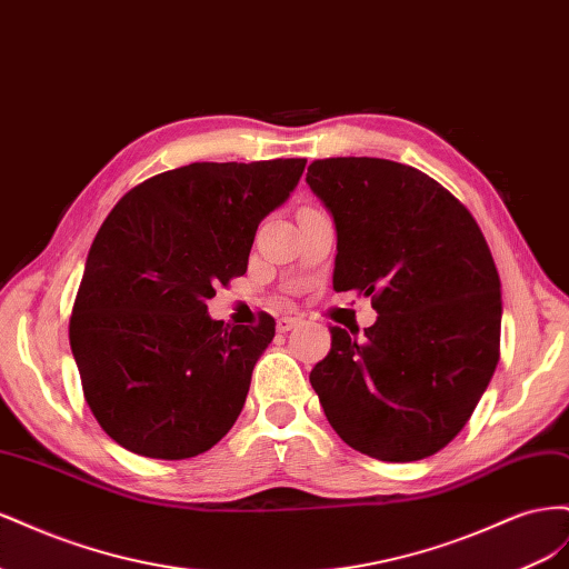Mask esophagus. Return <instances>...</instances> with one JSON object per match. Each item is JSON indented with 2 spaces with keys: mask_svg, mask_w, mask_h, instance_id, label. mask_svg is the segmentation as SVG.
<instances>
[{
  "mask_svg": "<svg viewBox=\"0 0 569 569\" xmlns=\"http://www.w3.org/2000/svg\"><path fill=\"white\" fill-rule=\"evenodd\" d=\"M297 325H301L299 316H282V318H278V332H289L291 327H297Z\"/></svg>",
  "mask_w": 569,
  "mask_h": 569,
  "instance_id": "1",
  "label": "esophagus"
}]
</instances>
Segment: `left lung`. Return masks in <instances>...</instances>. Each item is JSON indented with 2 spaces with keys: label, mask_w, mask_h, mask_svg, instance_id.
<instances>
[{
  "label": "left lung",
  "mask_w": 569,
  "mask_h": 569,
  "mask_svg": "<svg viewBox=\"0 0 569 569\" xmlns=\"http://www.w3.org/2000/svg\"><path fill=\"white\" fill-rule=\"evenodd\" d=\"M337 228L335 291L377 320L332 327L311 385L335 432L387 462L435 456L470 420L501 351V280L477 220L437 180L387 159L308 166Z\"/></svg>",
  "instance_id": "left-lung-1"
}]
</instances>
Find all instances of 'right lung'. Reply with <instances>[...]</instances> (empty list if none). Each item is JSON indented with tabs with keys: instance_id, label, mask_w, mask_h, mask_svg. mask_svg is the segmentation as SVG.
Returning a JSON list of instances; mask_svg holds the SVG:
<instances>
[{
	"instance_id": "1",
	"label": "right lung",
	"mask_w": 569,
	"mask_h": 569,
	"mask_svg": "<svg viewBox=\"0 0 569 569\" xmlns=\"http://www.w3.org/2000/svg\"><path fill=\"white\" fill-rule=\"evenodd\" d=\"M306 159L189 163L137 184L101 222L68 339L84 401L123 449L159 460L209 451L244 408L274 320L209 316L247 272L253 237Z\"/></svg>"
}]
</instances>
